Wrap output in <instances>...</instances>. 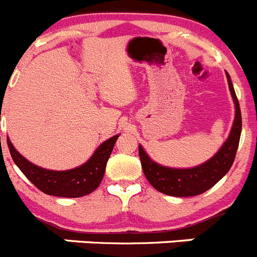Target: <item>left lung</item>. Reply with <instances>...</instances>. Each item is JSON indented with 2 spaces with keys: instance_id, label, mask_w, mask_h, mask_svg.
I'll return each mask as SVG.
<instances>
[{
  "instance_id": "obj_1",
  "label": "left lung",
  "mask_w": 257,
  "mask_h": 257,
  "mask_svg": "<svg viewBox=\"0 0 257 257\" xmlns=\"http://www.w3.org/2000/svg\"><path fill=\"white\" fill-rule=\"evenodd\" d=\"M226 76L236 107L234 121L227 141L210 160L191 169H171V167L161 166L151 160L142 146L138 148L145 176L147 177L151 185L160 193L171 196H180V198L199 195L214 186L231 169L241 137L242 116L231 77L228 73H226Z\"/></svg>"
}]
</instances>
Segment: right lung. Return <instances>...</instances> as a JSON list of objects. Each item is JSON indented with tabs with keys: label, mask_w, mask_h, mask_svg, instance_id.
<instances>
[{
	"label": "right lung",
	"mask_w": 257,
	"mask_h": 257,
	"mask_svg": "<svg viewBox=\"0 0 257 257\" xmlns=\"http://www.w3.org/2000/svg\"><path fill=\"white\" fill-rule=\"evenodd\" d=\"M117 137L119 134L101 143L87 162L66 171L47 170L31 164L15 150L9 138L7 146L16 166L40 191L62 198H80L92 193L100 185Z\"/></svg>",
	"instance_id": "obj_1"
}]
</instances>
